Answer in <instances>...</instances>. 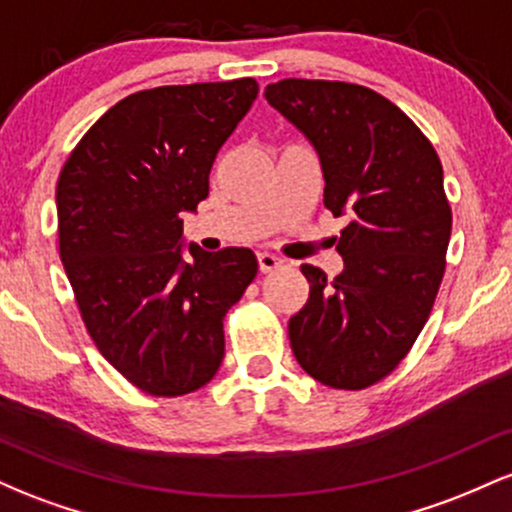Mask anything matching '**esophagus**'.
<instances>
[{"label":"esophagus","mask_w":512,"mask_h":512,"mask_svg":"<svg viewBox=\"0 0 512 512\" xmlns=\"http://www.w3.org/2000/svg\"><path fill=\"white\" fill-rule=\"evenodd\" d=\"M257 262H260V272L264 274L274 272V269L281 267V260L276 255H272V252H257Z\"/></svg>","instance_id":"obj_1"}]
</instances>
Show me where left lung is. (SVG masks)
Segmentation results:
<instances>
[{
  "instance_id": "left-lung-1",
  "label": "left lung",
  "mask_w": 512,
  "mask_h": 512,
  "mask_svg": "<svg viewBox=\"0 0 512 512\" xmlns=\"http://www.w3.org/2000/svg\"><path fill=\"white\" fill-rule=\"evenodd\" d=\"M264 98L315 146L325 207L346 216L327 279L303 264L308 303L289 320L296 361L317 383L363 390L399 366L445 272L452 214L433 144L395 103L344 81L284 79Z\"/></svg>"
}]
</instances>
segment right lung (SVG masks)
<instances>
[{
  "label": "right lung",
  "mask_w": 512,
  "mask_h": 512,
  "mask_svg": "<svg viewBox=\"0 0 512 512\" xmlns=\"http://www.w3.org/2000/svg\"><path fill=\"white\" fill-rule=\"evenodd\" d=\"M255 79L132 93L84 134L57 180L60 257L86 330L139 390L180 397L223 361V317L257 274L248 248L182 257L185 211L209 195L219 149Z\"/></svg>",
  "instance_id": "add662e5"
}]
</instances>
